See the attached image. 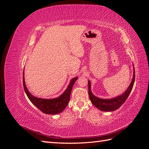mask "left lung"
<instances>
[{"mask_svg":"<svg viewBox=\"0 0 149 149\" xmlns=\"http://www.w3.org/2000/svg\"><path fill=\"white\" fill-rule=\"evenodd\" d=\"M134 66V65H133ZM135 81V70L134 67V74L133 78L131 83H130L129 86L120 95L111 99H102L94 96L91 92V82L88 81V92L89 99L94 106H95L98 109L102 111H116L123 104L124 102L127 100V98L129 96L131 92L133 86Z\"/></svg>","mask_w":149,"mask_h":149,"instance_id":"8db88e82","label":"left lung"}]
</instances>
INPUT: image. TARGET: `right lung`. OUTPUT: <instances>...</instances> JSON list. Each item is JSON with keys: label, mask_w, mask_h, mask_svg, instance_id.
<instances>
[{"label": "right lung", "mask_w": 149, "mask_h": 149, "mask_svg": "<svg viewBox=\"0 0 149 149\" xmlns=\"http://www.w3.org/2000/svg\"><path fill=\"white\" fill-rule=\"evenodd\" d=\"M78 77L71 79L64 93L56 98L43 99L35 97L31 94L26 86L24 78V71L23 76V85L26 96L33 105L37 107L42 112L47 114H57L63 111L68 104L70 99L71 92L73 86L77 80Z\"/></svg>", "instance_id": "obj_1"}]
</instances>
